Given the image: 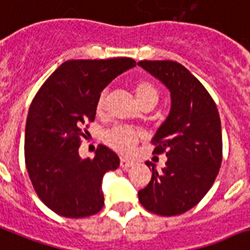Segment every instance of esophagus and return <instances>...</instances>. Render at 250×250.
<instances>
[{
  "instance_id": "34e87169",
  "label": "esophagus",
  "mask_w": 250,
  "mask_h": 250,
  "mask_svg": "<svg viewBox=\"0 0 250 250\" xmlns=\"http://www.w3.org/2000/svg\"><path fill=\"white\" fill-rule=\"evenodd\" d=\"M134 165V161H130V160L127 159H121L120 160V167H123V169H127V167H130Z\"/></svg>"
}]
</instances>
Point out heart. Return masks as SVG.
Here are the masks:
<instances>
[{"mask_svg":"<svg viewBox=\"0 0 250 250\" xmlns=\"http://www.w3.org/2000/svg\"><path fill=\"white\" fill-rule=\"evenodd\" d=\"M134 95L142 108H146V107L152 108L159 101V91L152 83H147V81H139L135 83ZM105 104H107V97L103 91L98 97L97 104H95L98 115H102L104 112ZM103 139H104L105 145L115 149L116 152L129 155L133 152V149L137 145L138 139H139V133L133 127L119 125V126H113L112 129L105 131Z\"/></svg>","mask_w":250,"mask_h":250,"instance_id":"obj_1","label":"heart"}]
</instances>
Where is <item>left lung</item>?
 Listing matches in <instances>:
<instances>
[{
  "instance_id": "obj_1",
  "label": "left lung",
  "mask_w": 250,
  "mask_h": 250,
  "mask_svg": "<svg viewBox=\"0 0 250 250\" xmlns=\"http://www.w3.org/2000/svg\"><path fill=\"white\" fill-rule=\"evenodd\" d=\"M138 64L170 90L171 108L152 145L153 153L167 157L161 171L138 192L141 204L153 214H183L199 204L222 164V130L215 102L204 85L181 63L141 61Z\"/></svg>"
}]
</instances>
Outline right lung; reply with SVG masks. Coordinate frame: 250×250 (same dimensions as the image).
I'll return each instance as SVG.
<instances>
[{
  "label": "right lung",
  "instance_id": "1",
  "mask_svg": "<svg viewBox=\"0 0 250 250\" xmlns=\"http://www.w3.org/2000/svg\"><path fill=\"white\" fill-rule=\"evenodd\" d=\"M133 67L131 58L67 61L33 98L25 125V167L37 196L54 213L83 218L104 205L102 179L119 167V156L99 145L93 159H81L79 148L87 123L95 120L102 90Z\"/></svg>",
  "mask_w": 250,
  "mask_h": 250
}]
</instances>
